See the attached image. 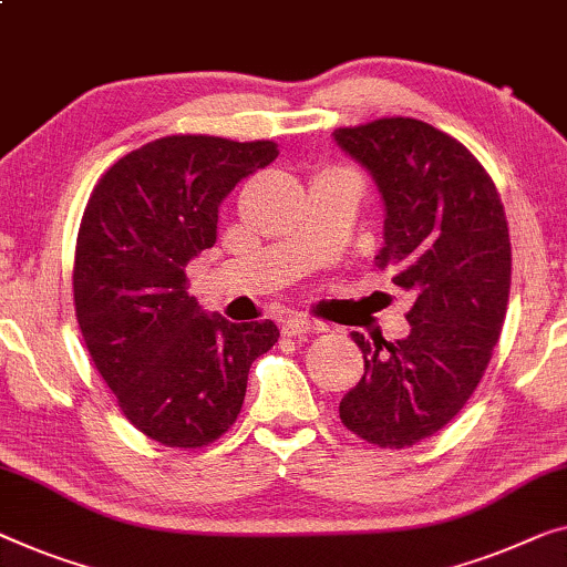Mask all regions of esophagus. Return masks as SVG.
Instances as JSON below:
<instances>
[{
  "mask_svg": "<svg viewBox=\"0 0 567 567\" xmlns=\"http://www.w3.org/2000/svg\"><path fill=\"white\" fill-rule=\"evenodd\" d=\"M281 330L286 334H309V332L327 330V324L324 322H317V319L301 317V315H286L281 319Z\"/></svg>",
  "mask_w": 567,
  "mask_h": 567,
  "instance_id": "34e87169",
  "label": "esophagus"
}]
</instances>
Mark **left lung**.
<instances>
[{"label":"left lung","instance_id":"1","mask_svg":"<svg viewBox=\"0 0 567 567\" xmlns=\"http://www.w3.org/2000/svg\"><path fill=\"white\" fill-rule=\"evenodd\" d=\"M383 202L375 266L414 293L406 338L365 340V373L340 401V420L379 447H409L442 430L471 399L502 334L512 243L504 204L473 153L412 117L332 133Z\"/></svg>","mask_w":567,"mask_h":567}]
</instances>
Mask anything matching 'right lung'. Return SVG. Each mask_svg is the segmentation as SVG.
Instances as JSON below:
<instances>
[{
  "label": "right lung",
  "instance_id": "add662e5",
  "mask_svg": "<svg viewBox=\"0 0 567 567\" xmlns=\"http://www.w3.org/2000/svg\"><path fill=\"white\" fill-rule=\"evenodd\" d=\"M278 158L270 141L171 135L100 178L81 219L73 301L96 371L122 414L168 447H202L243 409L252 360L278 327L207 315L186 266L217 243L219 204Z\"/></svg>",
  "mask_w": 567,
  "mask_h": 567
}]
</instances>
